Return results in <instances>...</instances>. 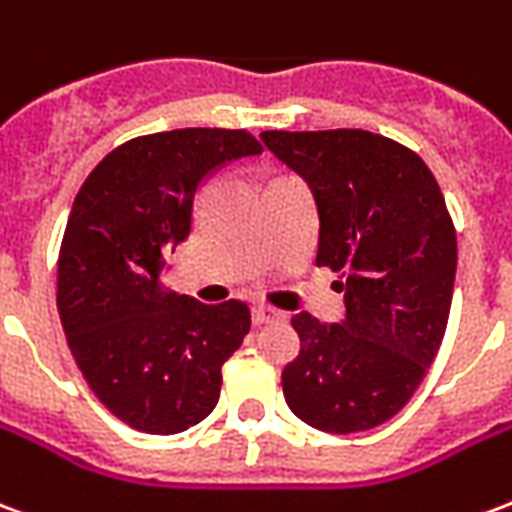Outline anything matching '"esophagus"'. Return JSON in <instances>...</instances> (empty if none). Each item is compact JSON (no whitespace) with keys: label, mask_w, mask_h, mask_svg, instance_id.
<instances>
[{"label":"esophagus","mask_w":512,"mask_h":512,"mask_svg":"<svg viewBox=\"0 0 512 512\" xmlns=\"http://www.w3.org/2000/svg\"><path fill=\"white\" fill-rule=\"evenodd\" d=\"M282 318V312L274 310V307H266V304H255L252 307V323L255 326H266V323H274Z\"/></svg>","instance_id":"obj_1"}]
</instances>
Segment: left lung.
Returning a JSON list of instances; mask_svg holds the SVG:
<instances>
[{
	"label": "left lung",
	"instance_id": "obj_1",
	"mask_svg": "<svg viewBox=\"0 0 512 512\" xmlns=\"http://www.w3.org/2000/svg\"><path fill=\"white\" fill-rule=\"evenodd\" d=\"M318 208V266L340 271L345 318L293 315L299 356L282 370L290 411L326 433L392 419L417 392L447 329L455 227L428 164L359 128L263 131Z\"/></svg>",
	"mask_w": 512,
	"mask_h": 512
}]
</instances>
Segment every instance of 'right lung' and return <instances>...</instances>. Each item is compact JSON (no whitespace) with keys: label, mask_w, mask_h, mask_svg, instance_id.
Segmentation results:
<instances>
[{"label":"right lung","mask_w":512,"mask_h":512,"mask_svg":"<svg viewBox=\"0 0 512 512\" xmlns=\"http://www.w3.org/2000/svg\"><path fill=\"white\" fill-rule=\"evenodd\" d=\"M257 153L255 136L227 128L136 136L90 172L73 200L57 310L90 389L131 428L180 433L219 403L222 365L252 326L249 307L169 290L164 255L189 238L205 180Z\"/></svg>","instance_id":"obj_1"}]
</instances>
